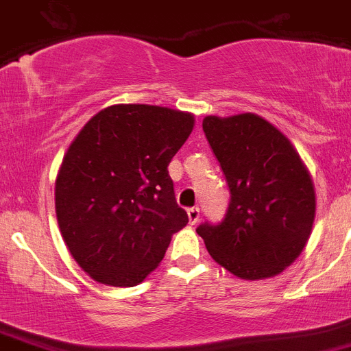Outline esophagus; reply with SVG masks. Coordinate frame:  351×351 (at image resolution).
Instances as JSON below:
<instances>
[{
	"mask_svg": "<svg viewBox=\"0 0 351 351\" xmlns=\"http://www.w3.org/2000/svg\"><path fill=\"white\" fill-rule=\"evenodd\" d=\"M186 216H189V223H190V224L199 223V217H200L199 207H192V209L186 210Z\"/></svg>",
	"mask_w": 351,
	"mask_h": 351,
	"instance_id": "obj_1",
	"label": "esophagus"
}]
</instances>
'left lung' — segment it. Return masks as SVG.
<instances>
[{
	"label": "left lung",
	"instance_id": "left-lung-1",
	"mask_svg": "<svg viewBox=\"0 0 351 351\" xmlns=\"http://www.w3.org/2000/svg\"><path fill=\"white\" fill-rule=\"evenodd\" d=\"M204 134L231 192L223 223L200 224L210 257L245 281L266 280L297 261L315 219V189L290 138L254 113L206 117Z\"/></svg>",
	"mask_w": 351,
	"mask_h": 351
}]
</instances>
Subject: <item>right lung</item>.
Listing matches in <instances>:
<instances>
[{
  "instance_id": "1",
  "label": "right lung",
  "mask_w": 351,
  "mask_h": 351,
  "mask_svg": "<svg viewBox=\"0 0 351 351\" xmlns=\"http://www.w3.org/2000/svg\"><path fill=\"white\" fill-rule=\"evenodd\" d=\"M193 125L185 111L114 104L73 138L58 169L54 207L71 257L94 281L142 283L186 226L168 165Z\"/></svg>"
}]
</instances>
